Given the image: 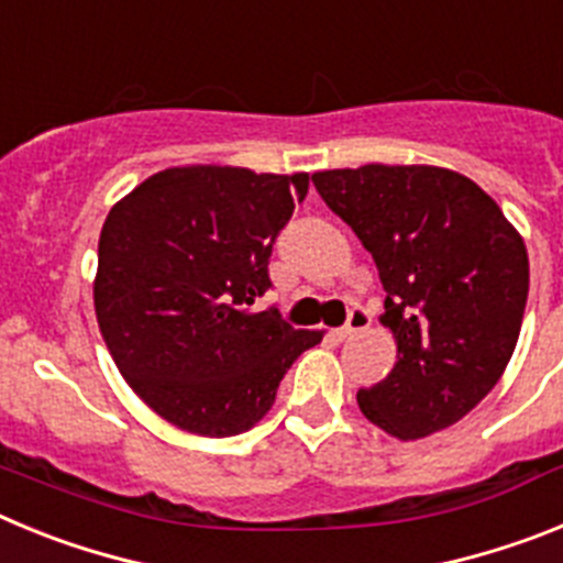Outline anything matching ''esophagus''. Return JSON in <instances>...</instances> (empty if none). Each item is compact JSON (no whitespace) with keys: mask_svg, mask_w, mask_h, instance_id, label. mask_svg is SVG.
Here are the masks:
<instances>
[{"mask_svg":"<svg viewBox=\"0 0 563 563\" xmlns=\"http://www.w3.org/2000/svg\"><path fill=\"white\" fill-rule=\"evenodd\" d=\"M369 324H372V312L366 310V307L355 305L350 310V316H346V324L338 330V338H341V341H346V338H352L355 332H363Z\"/></svg>","mask_w":563,"mask_h":563,"instance_id":"34e87169","label":"esophagus"}]
</instances>
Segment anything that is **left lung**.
Listing matches in <instances>:
<instances>
[{
  "label": "left lung",
  "instance_id": "1",
  "mask_svg": "<svg viewBox=\"0 0 563 563\" xmlns=\"http://www.w3.org/2000/svg\"><path fill=\"white\" fill-rule=\"evenodd\" d=\"M321 200L372 253L397 363L357 406L400 440L449 429L494 389L525 318L530 262L474 180L437 166L312 174Z\"/></svg>",
  "mask_w": 563,
  "mask_h": 563
}]
</instances>
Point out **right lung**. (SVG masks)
Wrapping results in <instances>:
<instances>
[{
  "instance_id": "obj_1",
  "label": "right lung",
  "mask_w": 563,
  "mask_h": 563,
  "mask_svg": "<svg viewBox=\"0 0 563 563\" xmlns=\"http://www.w3.org/2000/svg\"><path fill=\"white\" fill-rule=\"evenodd\" d=\"M307 174L166 168L109 211L98 242L96 316L126 383L177 429L233 437L271 411L321 332L276 307L271 253Z\"/></svg>"
}]
</instances>
